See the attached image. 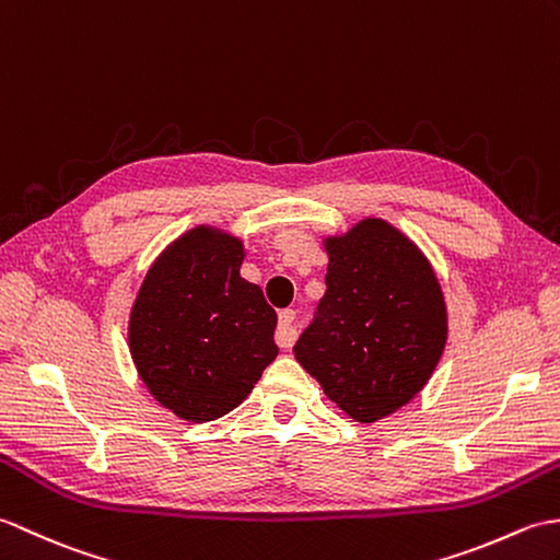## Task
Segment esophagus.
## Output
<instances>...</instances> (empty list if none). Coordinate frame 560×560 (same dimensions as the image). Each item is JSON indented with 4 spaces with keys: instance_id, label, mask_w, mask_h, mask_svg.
<instances>
[{
    "instance_id": "34e87169",
    "label": "esophagus",
    "mask_w": 560,
    "mask_h": 560,
    "mask_svg": "<svg viewBox=\"0 0 560 560\" xmlns=\"http://www.w3.org/2000/svg\"><path fill=\"white\" fill-rule=\"evenodd\" d=\"M296 312H292V308H284V312H280V318H278V330H276V342L280 347H288L294 345L296 340Z\"/></svg>"
}]
</instances>
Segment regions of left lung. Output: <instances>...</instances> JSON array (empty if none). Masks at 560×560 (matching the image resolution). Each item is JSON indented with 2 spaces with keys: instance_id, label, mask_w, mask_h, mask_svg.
<instances>
[{
  "instance_id": "1",
  "label": "left lung",
  "mask_w": 560,
  "mask_h": 560,
  "mask_svg": "<svg viewBox=\"0 0 560 560\" xmlns=\"http://www.w3.org/2000/svg\"><path fill=\"white\" fill-rule=\"evenodd\" d=\"M326 294L294 357L345 415L371 424L424 388L448 340L429 258L381 218L328 237Z\"/></svg>"
}]
</instances>
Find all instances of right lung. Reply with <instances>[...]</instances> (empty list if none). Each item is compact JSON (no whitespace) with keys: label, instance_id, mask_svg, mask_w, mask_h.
<instances>
[{"label":"right lung","instance_id":"right-lung-1","mask_svg":"<svg viewBox=\"0 0 560 560\" xmlns=\"http://www.w3.org/2000/svg\"><path fill=\"white\" fill-rule=\"evenodd\" d=\"M244 244L210 225L172 242L145 272L129 316L131 359L179 419L213 421L242 405L278 357V314L240 276Z\"/></svg>","mask_w":560,"mask_h":560}]
</instances>
